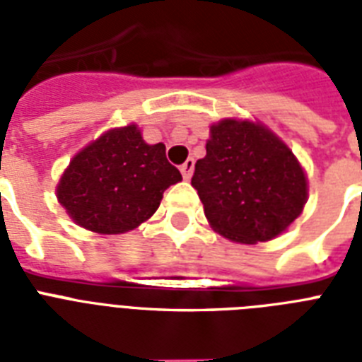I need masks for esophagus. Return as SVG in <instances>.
I'll return each mask as SVG.
<instances>
[{"mask_svg": "<svg viewBox=\"0 0 362 362\" xmlns=\"http://www.w3.org/2000/svg\"><path fill=\"white\" fill-rule=\"evenodd\" d=\"M193 167H195V161H193L192 158L187 159V161L184 165H180V173H182V176L186 178V180H187V178H189V176H192Z\"/></svg>", "mask_w": 362, "mask_h": 362, "instance_id": "esophagus-1", "label": "esophagus"}]
</instances>
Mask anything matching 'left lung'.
Masks as SVG:
<instances>
[{"label":"left lung","mask_w":362,"mask_h":362,"mask_svg":"<svg viewBox=\"0 0 362 362\" xmlns=\"http://www.w3.org/2000/svg\"><path fill=\"white\" fill-rule=\"evenodd\" d=\"M210 133L192 178L210 226L244 244L278 237L306 203L303 167L263 125L223 120Z\"/></svg>","instance_id":"obj_1"}]
</instances>
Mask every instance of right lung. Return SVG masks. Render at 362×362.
<instances>
[{"instance_id": "add662e5", "label": "right lung", "mask_w": 362, "mask_h": 362, "mask_svg": "<svg viewBox=\"0 0 362 362\" xmlns=\"http://www.w3.org/2000/svg\"><path fill=\"white\" fill-rule=\"evenodd\" d=\"M182 180L165 144H146L135 125L112 129L78 152L58 186V201L88 231L118 235L158 210L163 192Z\"/></svg>"}]
</instances>
